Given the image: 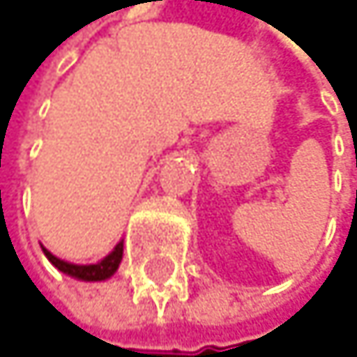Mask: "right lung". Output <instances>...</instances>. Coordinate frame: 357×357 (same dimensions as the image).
I'll use <instances>...</instances> for the list:
<instances>
[{
	"label": "right lung",
	"mask_w": 357,
	"mask_h": 357,
	"mask_svg": "<svg viewBox=\"0 0 357 357\" xmlns=\"http://www.w3.org/2000/svg\"><path fill=\"white\" fill-rule=\"evenodd\" d=\"M49 261L63 274L68 276H75V278H81V280H105L109 276L115 274V270L119 268V261H121V255H124V244H117L113 248L111 255H107L100 264H93V266H75V264H68V261H61L55 255H51L47 248H43Z\"/></svg>",
	"instance_id": "right-lung-1"
}]
</instances>
